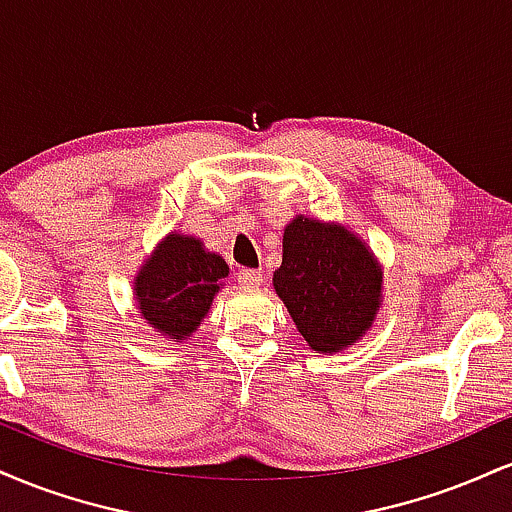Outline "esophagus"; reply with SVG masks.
Returning a JSON list of instances; mask_svg holds the SVG:
<instances>
[{"mask_svg": "<svg viewBox=\"0 0 512 512\" xmlns=\"http://www.w3.org/2000/svg\"><path fill=\"white\" fill-rule=\"evenodd\" d=\"M238 281L243 286H260L262 284V272L260 269H240L238 272Z\"/></svg>", "mask_w": 512, "mask_h": 512, "instance_id": "1", "label": "esophagus"}]
</instances>
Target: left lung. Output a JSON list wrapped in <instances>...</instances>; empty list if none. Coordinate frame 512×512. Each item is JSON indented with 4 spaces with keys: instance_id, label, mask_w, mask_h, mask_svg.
I'll return each mask as SVG.
<instances>
[{
    "instance_id": "left-lung-1",
    "label": "left lung",
    "mask_w": 512,
    "mask_h": 512,
    "mask_svg": "<svg viewBox=\"0 0 512 512\" xmlns=\"http://www.w3.org/2000/svg\"><path fill=\"white\" fill-rule=\"evenodd\" d=\"M274 291L317 354H332L373 327L383 272L361 238L339 223L296 216L284 228Z\"/></svg>"
}]
</instances>
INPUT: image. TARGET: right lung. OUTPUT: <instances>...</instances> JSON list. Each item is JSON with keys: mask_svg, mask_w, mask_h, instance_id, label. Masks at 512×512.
Listing matches in <instances>:
<instances>
[{"mask_svg": "<svg viewBox=\"0 0 512 512\" xmlns=\"http://www.w3.org/2000/svg\"><path fill=\"white\" fill-rule=\"evenodd\" d=\"M226 276L228 264L204 250L202 240L168 233L139 269L134 298L161 337L182 342L202 325Z\"/></svg>", "mask_w": 512, "mask_h": 512, "instance_id": "add662e5", "label": "right lung"}]
</instances>
